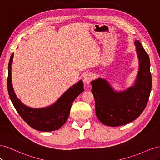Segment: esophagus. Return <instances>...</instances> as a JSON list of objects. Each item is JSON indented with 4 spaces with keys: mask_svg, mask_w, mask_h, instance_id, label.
<instances>
[{
    "mask_svg": "<svg viewBox=\"0 0 160 160\" xmlns=\"http://www.w3.org/2000/svg\"><path fill=\"white\" fill-rule=\"evenodd\" d=\"M93 75H92L91 73H90V72H88V73H86L84 75L83 80H84V81L85 82V83H89L90 82L92 81V79H93Z\"/></svg>",
    "mask_w": 160,
    "mask_h": 160,
    "instance_id": "esophagus-1",
    "label": "esophagus"
}]
</instances>
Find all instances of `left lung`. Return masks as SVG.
<instances>
[{"instance_id":"left-lung-1","label":"left lung","mask_w":160,"mask_h":160,"mask_svg":"<svg viewBox=\"0 0 160 160\" xmlns=\"http://www.w3.org/2000/svg\"><path fill=\"white\" fill-rule=\"evenodd\" d=\"M139 69L134 86L123 92H115L107 81L98 79L91 82L96 115L108 126L118 127L137 119L146 108L152 89L149 55L139 41H135Z\"/></svg>"}]
</instances>
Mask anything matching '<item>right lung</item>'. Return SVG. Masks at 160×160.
I'll list each match as a JSON object with an SVG mask.
<instances>
[{
    "mask_svg": "<svg viewBox=\"0 0 160 160\" xmlns=\"http://www.w3.org/2000/svg\"><path fill=\"white\" fill-rule=\"evenodd\" d=\"M13 54L9 60L7 87L10 99L18 113L32 128L41 132H51L59 129L69 118L71 105L75 98L84 91L81 80L67 90L55 103L42 109L31 108L23 105L14 93L11 81V65Z\"/></svg>",
    "mask_w": 160,
    "mask_h": 160,
    "instance_id": "obj_1",
    "label": "right lung"
}]
</instances>
